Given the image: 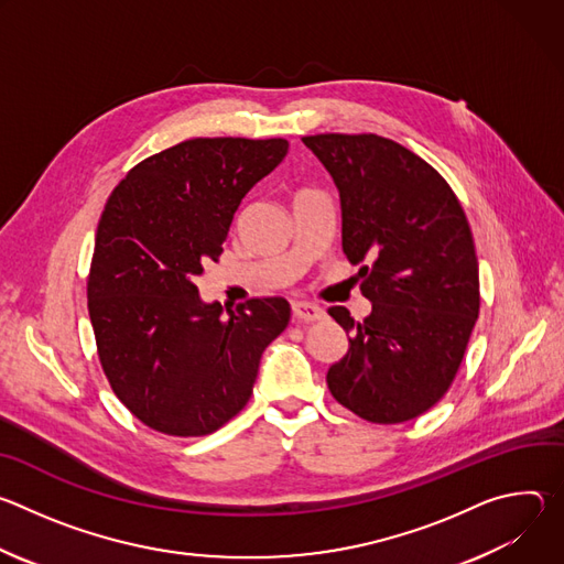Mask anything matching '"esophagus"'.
I'll list each match as a JSON object with an SVG mask.
<instances>
[{"label":"esophagus","mask_w":564,"mask_h":564,"mask_svg":"<svg viewBox=\"0 0 564 564\" xmlns=\"http://www.w3.org/2000/svg\"><path fill=\"white\" fill-rule=\"evenodd\" d=\"M292 314L299 321H321L326 316V310L307 301H292Z\"/></svg>","instance_id":"34e87169"}]
</instances>
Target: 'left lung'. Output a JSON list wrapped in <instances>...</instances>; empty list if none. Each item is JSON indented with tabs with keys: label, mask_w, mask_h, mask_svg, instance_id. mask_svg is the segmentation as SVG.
<instances>
[{
	"label": "left lung",
	"mask_w": 564,
	"mask_h": 564,
	"mask_svg": "<svg viewBox=\"0 0 564 564\" xmlns=\"http://www.w3.org/2000/svg\"><path fill=\"white\" fill-rule=\"evenodd\" d=\"M341 200V248L359 270L370 314L346 357L330 366L333 397L375 424L409 422L444 397L479 312V270L466 214L448 183L394 140L361 133L305 135Z\"/></svg>",
	"instance_id": "1"
}]
</instances>
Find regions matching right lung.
I'll use <instances>...</instances> for the list:
<instances>
[{
    "label": "right lung",
    "instance_id": "add662e5",
    "mask_svg": "<svg viewBox=\"0 0 564 564\" xmlns=\"http://www.w3.org/2000/svg\"><path fill=\"white\" fill-rule=\"evenodd\" d=\"M285 153L283 138L185 140L142 160L105 205L87 283L98 355L118 399L158 433L207 435L243 411L263 350L288 328L281 296L225 314L194 283Z\"/></svg>",
    "mask_w": 564,
    "mask_h": 564
}]
</instances>
